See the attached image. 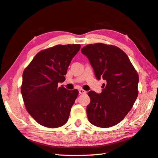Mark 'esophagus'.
Wrapping results in <instances>:
<instances>
[{"label": "esophagus", "mask_w": 158, "mask_h": 158, "mask_svg": "<svg viewBox=\"0 0 158 158\" xmlns=\"http://www.w3.org/2000/svg\"><path fill=\"white\" fill-rule=\"evenodd\" d=\"M79 92L80 94H86V92L85 91V90H83V89H79Z\"/></svg>", "instance_id": "34e87169"}]
</instances>
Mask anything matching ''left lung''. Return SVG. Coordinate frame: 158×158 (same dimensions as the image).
<instances>
[{
	"instance_id": "obj_1",
	"label": "left lung",
	"mask_w": 158,
	"mask_h": 158,
	"mask_svg": "<svg viewBox=\"0 0 158 158\" xmlns=\"http://www.w3.org/2000/svg\"><path fill=\"white\" fill-rule=\"evenodd\" d=\"M93 67L96 79H103L100 94L89 91L87 106L89 122L99 127L119 123L132 109L138 96L139 75L128 57L115 46L96 43L81 49Z\"/></svg>"
}]
</instances>
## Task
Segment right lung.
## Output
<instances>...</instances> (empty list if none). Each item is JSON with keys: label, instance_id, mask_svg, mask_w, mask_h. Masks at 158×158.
I'll use <instances>...</instances> for the list:
<instances>
[{"label": "right lung", "instance_id": "right-lung-1", "mask_svg": "<svg viewBox=\"0 0 158 158\" xmlns=\"http://www.w3.org/2000/svg\"><path fill=\"white\" fill-rule=\"evenodd\" d=\"M81 45H58L39 52L22 75L21 93L27 111L40 125L62 126L79 94L58 83L65 81L68 67Z\"/></svg>", "mask_w": 158, "mask_h": 158}]
</instances>
